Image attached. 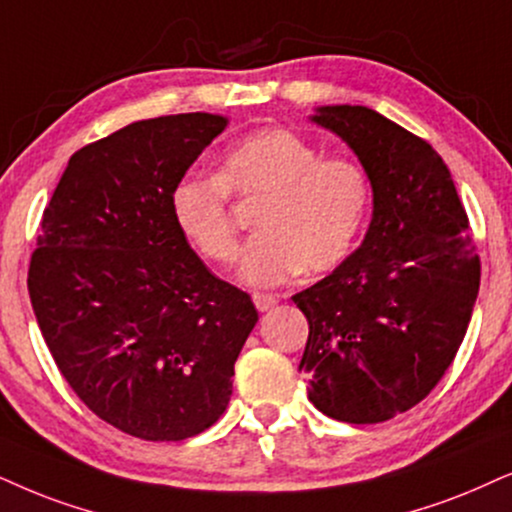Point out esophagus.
Wrapping results in <instances>:
<instances>
[{
    "label": "esophagus",
    "mask_w": 512,
    "mask_h": 512,
    "mask_svg": "<svg viewBox=\"0 0 512 512\" xmlns=\"http://www.w3.org/2000/svg\"><path fill=\"white\" fill-rule=\"evenodd\" d=\"M252 302H255V307L260 309V312H269V309L276 307L278 297L267 293H252Z\"/></svg>",
    "instance_id": "esophagus-1"
}]
</instances>
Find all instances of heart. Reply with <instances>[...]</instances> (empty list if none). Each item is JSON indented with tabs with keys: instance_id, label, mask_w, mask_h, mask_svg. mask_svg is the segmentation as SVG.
<instances>
[{
	"instance_id": "b5f03b06",
	"label": "heart",
	"mask_w": 512,
	"mask_h": 512,
	"mask_svg": "<svg viewBox=\"0 0 512 512\" xmlns=\"http://www.w3.org/2000/svg\"><path fill=\"white\" fill-rule=\"evenodd\" d=\"M229 192L262 200L255 210L260 234L241 264V278L252 286H281L302 269H338L357 250L373 203L361 160L323 155L293 129H262L222 155L217 177L184 174L170 193L179 234L215 264H231L241 250Z\"/></svg>"
}]
</instances>
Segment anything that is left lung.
<instances>
[{"label":"left lung","mask_w":512,"mask_h":512,"mask_svg":"<svg viewBox=\"0 0 512 512\" xmlns=\"http://www.w3.org/2000/svg\"><path fill=\"white\" fill-rule=\"evenodd\" d=\"M371 174L373 219L361 248L293 295L309 321L300 371L326 416L368 425L435 390L468 331L480 255L442 155L366 106L314 115Z\"/></svg>","instance_id":"8db88e82"}]
</instances>
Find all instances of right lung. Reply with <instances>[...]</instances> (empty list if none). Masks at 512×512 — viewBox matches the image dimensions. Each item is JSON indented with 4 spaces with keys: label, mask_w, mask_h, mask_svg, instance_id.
<instances>
[{
    "label": "right lung",
    "mask_w": 512,
    "mask_h": 512,
    "mask_svg": "<svg viewBox=\"0 0 512 512\" xmlns=\"http://www.w3.org/2000/svg\"><path fill=\"white\" fill-rule=\"evenodd\" d=\"M226 127L139 120L73 153L42 215L28 290L58 371L108 425L181 442L215 425L260 316L172 219L170 193Z\"/></svg>",
    "instance_id": "obj_1"
}]
</instances>
